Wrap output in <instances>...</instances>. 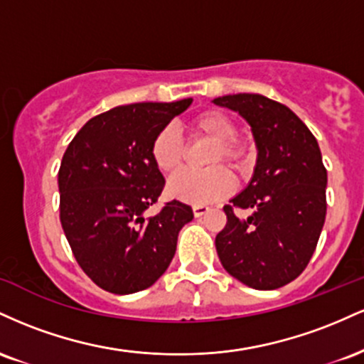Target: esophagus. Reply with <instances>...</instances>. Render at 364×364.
<instances>
[{
    "label": "esophagus",
    "mask_w": 364,
    "mask_h": 364,
    "mask_svg": "<svg viewBox=\"0 0 364 364\" xmlns=\"http://www.w3.org/2000/svg\"><path fill=\"white\" fill-rule=\"evenodd\" d=\"M207 212H210V207H207V205H193V214H195V217L205 215Z\"/></svg>",
    "instance_id": "1"
}]
</instances>
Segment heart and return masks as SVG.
<instances>
[{
  "instance_id": "obj_1",
  "label": "heart",
  "mask_w": 364,
  "mask_h": 364,
  "mask_svg": "<svg viewBox=\"0 0 364 364\" xmlns=\"http://www.w3.org/2000/svg\"><path fill=\"white\" fill-rule=\"evenodd\" d=\"M191 132L196 136H203L214 141L208 164L217 166L225 162L229 168L240 169L243 166L246 147L236 139V123L224 112L208 109L195 116L190 123ZM185 145L174 128H164L154 136L150 145V156L154 164L162 173H174L183 162ZM235 188V179L228 169L214 168L205 173L181 171L173 176L166 186V193L179 202L191 205H205L215 200L224 198Z\"/></svg>"
}]
</instances>
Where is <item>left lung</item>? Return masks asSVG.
Segmentation results:
<instances>
[{
    "label": "left lung",
    "instance_id": "8db88e82",
    "mask_svg": "<svg viewBox=\"0 0 364 364\" xmlns=\"http://www.w3.org/2000/svg\"><path fill=\"white\" fill-rule=\"evenodd\" d=\"M215 106L237 112L257 145L253 176L232 205L215 248L228 274L253 289L270 291L306 269L327 214V169L313 133L289 107L260 94L223 95Z\"/></svg>",
    "mask_w": 364,
    "mask_h": 364
}]
</instances>
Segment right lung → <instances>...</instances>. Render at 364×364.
<instances>
[{"label": "right lung", "mask_w": 364, "mask_h": 364, "mask_svg": "<svg viewBox=\"0 0 364 364\" xmlns=\"http://www.w3.org/2000/svg\"><path fill=\"white\" fill-rule=\"evenodd\" d=\"M191 102L112 107L87 121L63 156V231L78 265L104 291L132 294L152 286L168 270L181 228L193 219L179 200L145 214L164 188L150 145Z\"/></svg>", "instance_id": "right-lung-1"}]
</instances>
